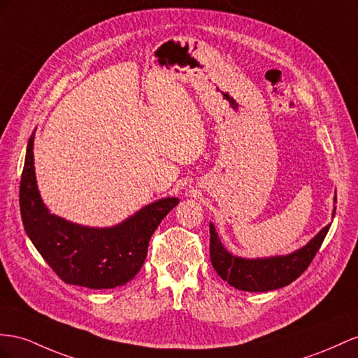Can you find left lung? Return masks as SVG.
Here are the masks:
<instances>
[{"label": "left lung", "instance_id": "1", "mask_svg": "<svg viewBox=\"0 0 358 358\" xmlns=\"http://www.w3.org/2000/svg\"><path fill=\"white\" fill-rule=\"evenodd\" d=\"M337 196L334 195V204ZM336 206L333 208V217ZM331 224L324 227L302 248L286 255L264 259H243L225 250L215 225L210 222V260L219 277L230 286L245 292H269L287 286L304 272L322 245Z\"/></svg>", "mask_w": 358, "mask_h": 358}]
</instances>
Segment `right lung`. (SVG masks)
Returning a JSON list of instances; mask_svg holds the SVG:
<instances>
[{
    "instance_id": "obj_1",
    "label": "right lung",
    "mask_w": 358,
    "mask_h": 358,
    "mask_svg": "<svg viewBox=\"0 0 358 358\" xmlns=\"http://www.w3.org/2000/svg\"><path fill=\"white\" fill-rule=\"evenodd\" d=\"M34 131L27 145L20 207L27 236L66 284L87 289L124 286L141 271L152 233L180 199L168 196L142 207L113 227H86L50 213L34 172Z\"/></svg>"
}]
</instances>
